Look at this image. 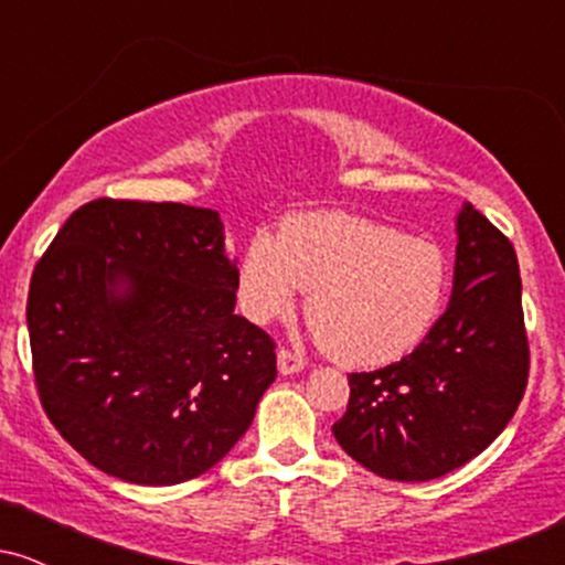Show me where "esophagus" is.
<instances>
[{
  "label": "esophagus",
  "instance_id": "1",
  "mask_svg": "<svg viewBox=\"0 0 565 565\" xmlns=\"http://www.w3.org/2000/svg\"><path fill=\"white\" fill-rule=\"evenodd\" d=\"M276 359H278V372H281L284 377H287V374H297V372H302L305 364H308V361H305L302 355L291 353V350H287V348L278 350Z\"/></svg>",
  "mask_w": 565,
  "mask_h": 565
}]
</instances>
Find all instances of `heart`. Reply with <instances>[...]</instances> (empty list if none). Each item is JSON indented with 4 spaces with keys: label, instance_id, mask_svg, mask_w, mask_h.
<instances>
[{
    "label": "heart",
    "instance_id": "obj_1",
    "mask_svg": "<svg viewBox=\"0 0 565 565\" xmlns=\"http://www.w3.org/2000/svg\"><path fill=\"white\" fill-rule=\"evenodd\" d=\"M446 287L449 265L436 244L348 212H308L278 236L255 233L238 263L246 319H281L310 289V329L342 364L408 353L438 321Z\"/></svg>",
    "mask_w": 565,
    "mask_h": 565
}]
</instances>
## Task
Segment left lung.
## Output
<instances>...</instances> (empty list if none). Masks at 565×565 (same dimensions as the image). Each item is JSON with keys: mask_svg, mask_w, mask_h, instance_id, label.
I'll return each instance as SVG.
<instances>
[{"mask_svg": "<svg viewBox=\"0 0 565 565\" xmlns=\"http://www.w3.org/2000/svg\"><path fill=\"white\" fill-rule=\"evenodd\" d=\"M526 380L515 249L465 204L449 308L404 359L350 374L348 412L332 433L374 476L430 481L462 468L508 427Z\"/></svg>", "mask_w": 565, "mask_h": 565, "instance_id": "obj_1", "label": "left lung"}]
</instances>
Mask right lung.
<instances>
[{"label":"right lung","mask_w":565,"mask_h":565,"mask_svg":"<svg viewBox=\"0 0 565 565\" xmlns=\"http://www.w3.org/2000/svg\"><path fill=\"white\" fill-rule=\"evenodd\" d=\"M236 289L215 210L79 206L36 263L25 305L50 423L127 483L215 468L276 380L274 340L233 313Z\"/></svg>","instance_id":"right-lung-1"}]
</instances>
